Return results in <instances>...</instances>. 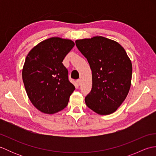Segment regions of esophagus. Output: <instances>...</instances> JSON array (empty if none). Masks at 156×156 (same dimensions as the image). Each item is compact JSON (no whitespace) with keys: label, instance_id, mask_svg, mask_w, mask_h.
<instances>
[{"label":"esophagus","instance_id":"34e87169","mask_svg":"<svg viewBox=\"0 0 156 156\" xmlns=\"http://www.w3.org/2000/svg\"><path fill=\"white\" fill-rule=\"evenodd\" d=\"M76 82H77L78 85H80V84H81V80H80V79H78V80H76Z\"/></svg>","mask_w":156,"mask_h":156}]
</instances>
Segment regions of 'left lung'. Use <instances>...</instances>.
I'll list each match as a JSON object with an SVG mask.
<instances>
[{
  "instance_id": "obj_1",
  "label": "left lung",
  "mask_w": 156,
  "mask_h": 156,
  "mask_svg": "<svg viewBox=\"0 0 156 156\" xmlns=\"http://www.w3.org/2000/svg\"><path fill=\"white\" fill-rule=\"evenodd\" d=\"M76 45L92 70V87L86 105L99 115L112 113L131 87L132 64L127 53L117 42L101 36L76 40Z\"/></svg>"
}]
</instances>
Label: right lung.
Listing matches in <instances>:
<instances>
[{
	"label": "right lung",
	"instance_id": "1",
	"mask_svg": "<svg viewBox=\"0 0 156 156\" xmlns=\"http://www.w3.org/2000/svg\"><path fill=\"white\" fill-rule=\"evenodd\" d=\"M74 46L69 39L51 37L39 43L26 57L22 72L25 90L32 104L44 113L64 109L75 90L62 64Z\"/></svg>",
	"mask_w": 156,
	"mask_h": 156
}]
</instances>
